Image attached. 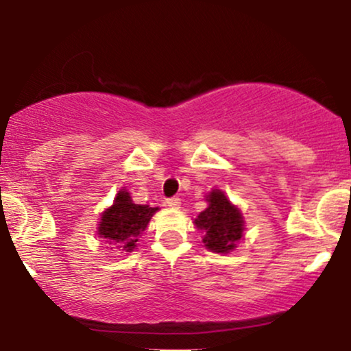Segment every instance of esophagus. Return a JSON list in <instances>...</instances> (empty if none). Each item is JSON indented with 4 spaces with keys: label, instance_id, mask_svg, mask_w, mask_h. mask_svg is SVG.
Wrapping results in <instances>:
<instances>
[{
    "label": "esophagus",
    "instance_id": "1",
    "mask_svg": "<svg viewBox=\"0 0 351 351\" xmlns=\"http://www.w3.org/2000/svg\"><path fill=\"white\" fill-rule=\"evenodd\" d=\"M165 204L170 208H180L181 206V199L178 198V196H173V198H168L167 201H165Z\"/></svg>",
    "mask_w": 351,
    "mask_h": 351
}]
</instances>
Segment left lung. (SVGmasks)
<instances>
[{"label": "left lung", "mask_w": 351, "mask_h": 351, "mask_svg": "<svg viewBox=\"0 0 351 351\" xmlns=\"http://www.w3.org/2000/svg\"><path fill=\"white\" fill-rule=\"evenodd\" d=\"M209 206L195 219L198 229L204 231L203 243L213 252H229L243 237L244 221L239 209L232 206L223 191L215 189L208 196Z\"/></svg>", "instance_id": "8db88e82"}]
</instances>
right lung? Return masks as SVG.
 I'll list each match as a JSON object with an SVG mask.
<instances>
[{"label":"right lung","mask_w":351,"mask_h":351,"mask_svg":"<svg viewBox=\"0 0 351 351\" xmlns=\"http://www.w3.org/2000/svg\"><path fill=\"white\" fill-rule=\"evenodd\" d=\"M155 211H158V208L135 204L127 191H119L114 204L102 215L99 236L104 237L106 243L117 245L120 251H134L140 232L145 231Z\"/></svg>","instance_id":"1"}]
</instances>
